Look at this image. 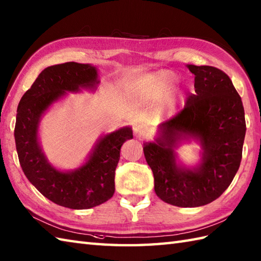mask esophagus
<instances>
[{
  "instance_id": "34e87169",
  "label": "esophagus",
  "mask_w": 261,
  "mask_h": 261,
  "mask_svg": "<svg viewBox=\"0 0 261 261\" xmlns=\"http://www.w3.org/2000/svg\"><path fill=\"white\" fill-rule=\"evenodd\" d=\"M134 131H135L136 137H138V138H147L149 136L148 127L145 124H142V123L135 124Z\"/></svg>"
}]
</instances>
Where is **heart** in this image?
Masks as SVG:
<instances>
[{
    "mask_svg": "<svg viewBox=\"0 0 261 261\" xmlns=\"http://www.w3.org/2000/svg\"><path fill=\"white\" fill-rule=\"evenodd\" d=\"M165 81H166V85H167V86L173 85L174 84V77H173V75H170V74L166 75L165 76Z\"/></svg>",
    "mask_w": 261,
    "mask_h": 261,
    "instance_id": "b5f03b06",
    "label": "heart"
}]
</instances>
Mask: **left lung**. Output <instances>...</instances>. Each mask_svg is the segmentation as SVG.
Masks as SVG:
<instances>
[{"label":"left lung","mask_w":261,"mask_h":261,"mask_svg":"<svg viewBox=\"0 0 261 261\" xmlns=\"http://www.w3.org/2000/svg\"><path fill=\"white\" fill-rule=\"evenodd\" d=\"M195 75V94L184 109L158 126V138L143 143L153 173L154 192L179 207L206 205L222 195L233 180L246 136L245 110L230 77L212 66L187 65ZM193 137L203 149L201 164L190 170L175 163L173 148Z\"/></svg>","instance_id":"1"}]
</instances>
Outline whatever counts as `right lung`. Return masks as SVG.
<instances>
[{"label":"right lung","mask_w":261,"mask_h":261,"mask_svg":"<svg viewBox=\"0 0 261 261\" xmlns=\"http://www.w3.org/2000/svg\"><path fill=\"white\" fill-rule=\"evenodd\" d=\"M96 84L97 70L90 64L54 65L39 74L16 111L14 139L21 168L43 196L64 207L86 210L112 197L121 147L134 138L130 126L102 137L87 162L75 170L60 171L48 163L38 141L41 115L66 92L95 88Z\"/></svg>","instance_id":"1"}]
</instances>
